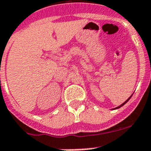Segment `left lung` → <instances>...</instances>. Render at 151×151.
Listing matches in <instances>:
<instances>
[{
  "mask_svg": "<svg viewBox=\"0 0 151 151\" xmlns=\"http://www.w3.org/2000/svg\"><path fill=\"white\" fill-rule=\"evenodd\" d=\"M131 97H132V96H131L130 97L128 98V99H127V100H126V101H125V102H124V103H122V105H121V106H120L117 107V108H115V109H119V108H120V107H121V106H122L123 105H124V104H125V103H127V102H128V100H129V99H130V98H131Z\"/></svg>",
  "mask_w": 151,
  "mask_h": 151,
  "instance_id": "1",
  "label": "left lung"
}]
</instances>
